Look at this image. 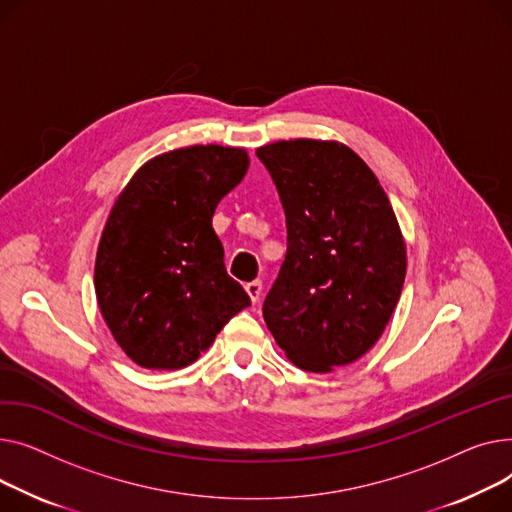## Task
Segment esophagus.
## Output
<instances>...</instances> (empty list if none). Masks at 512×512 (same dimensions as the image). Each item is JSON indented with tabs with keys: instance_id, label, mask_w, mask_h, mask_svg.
<instances>
[{
	"instance_id": "obj_1",
	"label": "esophagus",
	"mask_w": 512,
	"mask_h": 512,
	"mask_svg": "<svg viewBox=\"0 0 512 512\" xmlns=\"http://www.w3.org/2000/svg\"><path fill=\"white\" fill-rule=\"evenodd\" d=\"M246 291H248V295L252 299V304H258L260 302V293H262V283L260 281H250L246 285Z\"/></svg>"
}]
</instances>
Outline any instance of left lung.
<instances>
[{
    "instance_id": "obj_1",
    "label": "left lung",
    "mask_w": 512,
    "mask_h": 512,
    "mask_svg": "<svg viewBox=\"0 0 512 512\" xmlns=\"http://www.w3.org/2000/svg\"><path fill=\"white\" fill-rule=\"evenodd\" d=\"M256 155L287 221V254L264 299V322L297 368L347 366L376 345L401 297L407 256L395 210L345 144L297 138Z\"/></svg>"
}]
</instances>
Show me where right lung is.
Instances as JSON below:
<instances>
[{"instance_id":"obj_1","label":"right lung","mask_w":512,"mask_h":512,"mask_svg":"<svg viewBox=\"0 0 512 512\" xmlns=\"http://www.w3.org/2000/svg\"><path fill=\"white\" fill-rule=\"evenodd\" d=\"M244 148L196 144L144 163L105 223L95 291L117 345L142 368L200 357L250 297L223 262L215 208L248 171Z\"/></svg>"}]
</instances>
